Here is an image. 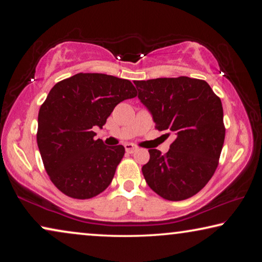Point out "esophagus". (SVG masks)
<instances>
[{
    "label": "esophagus",
    "instance_id": "esophagus-1",
    "mask_svg": "<svg viewBox=\"0 0 262 262\" xmlns=\"http://www.w3.org/2000/svg\"><path fill=\"white\" fill-rule=\"evenodd\" d=\"M125 149H126V152L133 154V152L136 151L137 147H136V145H134V144H132V143H128V144L125 145Z\"/></svg>",
    "mask_w": 262,
    "mask_h": 262
}]
</instances>
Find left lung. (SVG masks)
Instances as JSON below:
<instances>
[{"label": "left lung", "instance_id": "left-lung-1", "mask_svg": "<svg viewBox=\"0 0 262 262\" xmlns=\"http://www.w3.org/2000/svg\"><path fill=\"white\" fill-rule=\"evenodd\" d=\"M134 83L137 97L152 114L155 128L176 135L165 155L149 149L150 159L142 167L145 181L165 200L192 198L219 165L225 137L220 97L206 81L187 76Z\"/></svg>", "mask_w": 262, "mask_h": 262}]
</instances>
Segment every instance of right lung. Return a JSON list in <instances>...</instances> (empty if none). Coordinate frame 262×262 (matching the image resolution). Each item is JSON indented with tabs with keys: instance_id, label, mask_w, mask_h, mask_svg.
<instances>
[{
	"instance_id": "add662e5",
	"label": "right lung",
	"mask_w": 262,
	"mask_h": 262,
	"mask_svg": "<svg viewBox=\"0 0 262 262\" xmlns=\"http://www.w3.org/2000/svg\"><path fill=\"white\" fill-rule=\"evenodd\" d=\"M128 79L79 73L56 83L40 106L37 143L52 183L73 199H91L108 187L125 155L123 145L95 140L120 101L134 98Z\"/></svg>"
}]
</instances>
